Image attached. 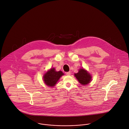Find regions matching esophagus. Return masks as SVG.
I'll use <instances>...</instances> for the list:
<instances>
[{
	"label": "esophagus",
	"instance_id": "esophagus-1",
	"mask_svg": "<svg viewBox=\"0 0 129 129\" xmlns=\"http://www.w3.org/2000/svg\"><path fill=\"white\" fill-rule=\"evenodd\" d=\"M67 76H70L71 75V72H67L66 74Z\"/></svg>",
	"mask_w": 129,
	"mask_h": 129
}]
</instances>
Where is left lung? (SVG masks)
I'll list each match as a JSON object with an SVG mask.
<instances>
[{"mask_svg":"<svg viewBox=\"0 0 129 129\" xmlns=\"http://www.w3.org/2000/svg\"><path fill=\"white\" fill-rule=\"evenodd\" d=\"M74 75L79 83L82 85H86L89 84L92 78L90 74L83 68L79 69L78 73L74 74Z\"/></svg>","mask_w":129,"mask_h":129,"instance_id":"left-lung-1","label":"left lung"}]
</instances>
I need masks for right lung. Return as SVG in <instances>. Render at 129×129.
Wrapping results in <instances>:
<instances>
[{
  "label": "right lung",
  "mask_w": 129,
  "mask_h": 129,
  "mask_svg": "<svg viewBox=\"0 0 129 129\" xmlns=\"http://www.w3.org/2000/svg\"><path fill=\"white\" fill-rule=\"evenodd\" d=\"M64 75L62 72L56 71L54 68H52L44 74V82L46 85L48 86H55L60 77Z\"/></svg>",
  "instance_id": "obj_1"
}]
</instances>
